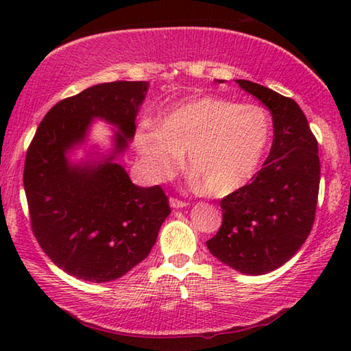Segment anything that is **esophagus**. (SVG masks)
I'll list each match as a JSON object with an SVG mask.
<instances>
[{"mask_svg":"<svg viewBox=\"0 0 351 351\" xmlns=\"http://www.w3.org/2000/svg\"><path fill=\"white\" fill-rule=\"evenodd\" d=\"M170 206L175 207V209H180V207H186L187 203H186V201L180 199V198H176V197H171L170 198Z\"/></svg>","mask_w":351,"mask_h":351,"instance_id":"1","label":"esophagus"}]
</instances>
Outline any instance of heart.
<instances>
[{
	"label": "heart",
	"mask_w": 351,
	"mask_h": 351,
	"mask_svg": "<svg viewBox=\"0 0 351 351\" xmlns=\"http://www.w3.org/2000/svg\"><path fill=\"white\" fill-rule=\"evenodd\" d=\"M271 133V117L260 105L204 96L176 105L158 128H141L134 142L154 178L173 175L189 152L190 169L206 192L224 197L254 176Z\"/></svg>",
	"instance_id": "1"
}]
</instances>
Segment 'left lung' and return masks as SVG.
I'll return each mask as SVG.
<instances>
[{
	"mask_svg": "<svg viewBox=\"0 0 351 351\" xmlns=\"http://www.w3.org/2000/svg\"><path fill=\"white\" fill-rule=\"evenodd\" d=\"M237 83L268 106L274 139L263 169L219 201L223 221L206 245L230 268L260 276L287 263L311 232L320 182L319 147L293 99L249 80Z\"/></svg>",
	"mask_w": 351,
	"mask_h": 351,
	"instance_id": "obj_1",
	"label": "left lung"
}]
</instances>
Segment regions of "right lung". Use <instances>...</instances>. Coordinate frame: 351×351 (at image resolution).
<instances>
[{
  "label": "right lung",
  "instance_id": "obj_1",
  "mask_svg": "<svg viewBox=\"0 0 351 351\" xmlns=\"http://www.w3.org/2000/svg\"><path fill=\"white\" fill-rule=\"evenodd\" d=\"M148 82H111L86 88L47 111L27 148L25 182L29 219L40 247L64 272L110 282L141 263L171 212L161 186H134L110 158L97 167L69 165L68 148L85 138L93 117L121 132L117 152L134 134Z\"/></svg>",
  "mask_w": 351,
  "mask_h": 351
}]
</instances>
